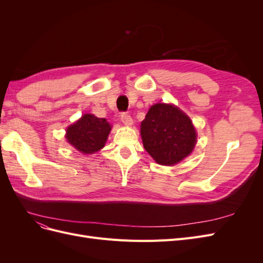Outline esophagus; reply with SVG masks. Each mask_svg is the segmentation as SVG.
Returning a JSON list of instances; mask_svg holds the SVG:
<instances>
[{
    "label": "esophagus",
    "mask_w": 263,
    "mask_h": 263,
    "mask_svg": "<svg viewBox=\"0 0 263 263\" xmlns=\"http://www.w3.org/2000/svg\"><path fill=\"white\" fill-rule=\"evenodd\" d=\"M121 119H122V122L124 123V125H126V126H132L133 125V118L129 114L123 113L121 115Z\"/></svg>",
    "instance_id": "esophagus-1"
}]
</instances>
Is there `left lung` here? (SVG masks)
Wrapping results in <instances>:
<instances>
[{
    "mask_svg": "<svg viewBox=\"0 0 263 263\" xmlns=\"http://www.w3.org/2000/svg\"><path fill=\"white\" fill-rule=\"evenodd\" d=\"M142 144L155 161L174 165L192 153L196 132L190 117L172 104L153 105L140 125Z\"/></svg>",
    "mask_w": 263,
    "mask_h": 263,
    "instance_id": "1",
    "label": "left lung"
}]
</instances>
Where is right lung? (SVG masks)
<instances>
[{
	"mask_svg": "<svg viewBox=\"0 0 263 263\" xmlns=\"http://www.w3.org/2000/svg\"><path fill=\"white\" fill-rule=\"evenodd\" d=\"M110 129L112 126L105 118L84 114L79 121L68 127L66 138L78 151L90 155L104 147Z\"/></svg>",
	"mask_w": 263,
	"mask_h": 263,
	"instance_id": "obj_1",
	"label": "right lung"
}]
</instances>
